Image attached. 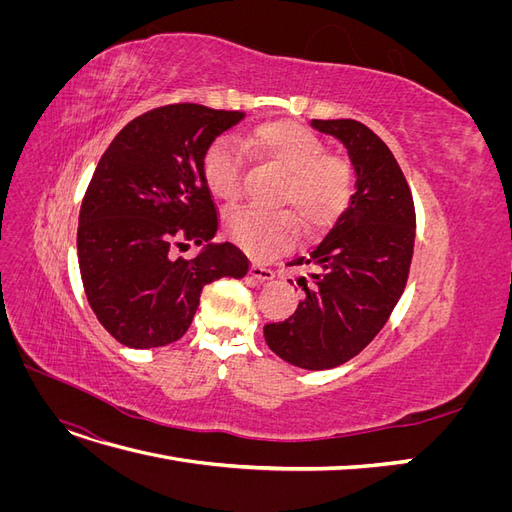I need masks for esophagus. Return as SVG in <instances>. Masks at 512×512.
Returning <instances> with one entry per match:
<instances>
[{"mask_svg":"<svg viewBox=\"0 0 512 512\" xmlns=\"http://www.w3.org/2000/svg\"><path fill=\"white\" fill-rule=\"evenodd\" d=\"M250 275L256 277V280H260V282H269V280H273V277H275L273 269H269L265 265H258V262H254V265L250 267Z\"/></svg>","mask_w":512,"mask_h":512,"instance_id":"obj_1","label":"esophagus"}]
</instances>
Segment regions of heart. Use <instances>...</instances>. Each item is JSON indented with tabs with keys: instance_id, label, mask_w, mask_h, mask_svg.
Returning a JSON list of instances; mask_svg holds the SVG:
<instances>
[{
	"instance_id": "heart-1",
	"label": "heart",
	"mask_w": 512,
	"mask_h": 512,
	"mask_svg": "<svg viewBox=\"0 0 512 512\" xmlns=\"http://www.w3.org/2000/svg\"><path fill=\"white\" fill-rule=\"evenodd\" d=\"M245 147L282 170L275 203L290 205L309 230L331 226L348 207L354 188L348 160L327 153V145L301 123H262L245 138ZM203 177L215 198L235 203L243 192V149L232 138H218L203 156ZM297 230L288 209H237L226 215L228 237L256 258L286 252Z\"/></svg>"
}]
</instances>
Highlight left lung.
<instances>
[{
	"label": "left lung",
	"mask_w": 512,
	"mask_h": 512,
	"mask_svg": "<svg viewBox=\"0 0 512 512\" xmlns=\"http://www.w3.org/2000/svg\"><path fill=\"white\" fill-rule=\"evenodd\" d=\"M335 136L354 168V194L309 256L290 265L305 299L284 322L265 327L269 348L301 369H331L359 354L389 320L406 288L414 250V203L408 181L378 134L354 119H312Z\"/></svg>",
	"instance_id": "8db88e82"
}]
</instances>
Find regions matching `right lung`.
Returning a JSON list of instances; mask_svg holds the SVG:
<instances>
[{
  "label": "right lung",
  "instance_id": "obj_1",
  "mask_svg": "<svg viewBox=\"0 0 512 512\" xmlns=\"http://www.w3.org/2000/svg\"><path fill=\"white\" fill-rule=\"evenodd\" d=\"M245 117L203 104H168L132 119L98 162L85 192L76 250L87 301L128 348L173 344L190 329L200 292L250 269L232 243H213L218 213L203 156ZM205 244L194 259L174 247Z\"/></svg>",
  "mask_w": 512,
  "mask_h": 512
}]
</instances>
